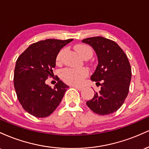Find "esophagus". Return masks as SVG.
<instances>
[{
	"mask_svg": "<svg viewBox=\"0 0 149 149\" xmlns=\"http://www.w3.org/2000/svg\"><path fill=\"white\" fill-rule=\"evenodd\" d=\"M73 88H76V90H79V91H80V90H82L83 88H84L83 86H77V85H73Z\"/></svg>",
	"mask_w": 149,
	"mask_h": 149,
	"instance_id": "obj_1",
	"label": "esophagus"
}]
</instances>
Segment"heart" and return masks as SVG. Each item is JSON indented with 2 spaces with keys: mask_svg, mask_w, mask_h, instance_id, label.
I'll return each instance as SVG.
<instances>
[{
  "mask_svg": "<svg viewBox=\"0 0 149 149\" xmlns=\"http://www.w3.org/2000/svg\"><path fill=\"white\" fill-rule=\"evenodd\" d=\"M76 50L78 54L82 58L86 57H91L92 55V49L90 46L85 44H80L76 47ZM64 49H62L58 52L56 57V62L59 64L61 61ZM88 71L86 69H66L61 73V78L65 83L71 85H79L82 83L83 80L88 75Z\"/></svg>",
  "mask_w": 149,
  "mask_h": 149,
  "instance_id": "heart-1",
  "label": "heart"
}]
</instances>
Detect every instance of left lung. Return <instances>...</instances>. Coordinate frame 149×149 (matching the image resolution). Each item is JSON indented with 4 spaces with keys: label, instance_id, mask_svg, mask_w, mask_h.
<instances>
[{
    "label": "left lung",
    "instance_id": "left-lung-1",
    "mask_svg": "<svg viewBox=\"0 0 149 149\" xmlns=\"http://www.w3.org/2000/svg\"><path fill=\"white\" fill-rule=\"evenodd\" d=\"M82 42L89 44L96 52L98 65L90 78L97 82V85H101L100 91L86 102L87 105L99 115L111 114L120 108L128 95L132 78L130 64L125 53L111 40L96 36Z\"/></svg>",
    "mask_w": 149,
    "mask_h": 149
}]
</instances>
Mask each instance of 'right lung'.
Wrapping results in <instances>:
<instances>
[{
  "instance_id": "1",
  "label": "right lung",
  "mask_w": 149,
  "mask_h": 149,
  "mask_svg": "<svg viewBox=\"0 0 149 149\" xmlns=\"http://www.w3.org/2000/svg\"><path fill=\"white\" fill-rule=\"evenodd\" d=\"M73 39H46L31 45L16 61L14 86L19 103L26 112L37 118L50 115L60 104L69 88L57 77L54 88L45 83L52 77L56 57Z\"/></svg>"
}]
</instances>
